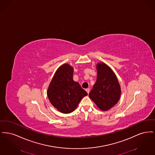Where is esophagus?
I'll return each instance as SVG.
<instances>
[{
	"mask_svg": "<svg viewBox=\"0 0 155 155\" xmlns=\"http://www.w3.org/2000/svg\"><path fill=\"white\" fill-rule=\"evenodd\" d=\"M86 91H87V92L88 93V94H89V92H90V89H89V88L86 89Z\"/></svg>",
	"mask_w": 155,
	"mask_h": 155,
	"instance_id": "esophagus-1",
	"label": "esophagus"
}]
</instances>
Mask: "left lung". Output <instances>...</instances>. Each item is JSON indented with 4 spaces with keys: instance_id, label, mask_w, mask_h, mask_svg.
<instances>
[{
    "instance_id": "obj_1",
    "label": "left lung",
    "mask_w": 155,
    "mask_h": 155,
    "mask_svg": "<svg viewBox=\"0 0 155 155\" xmlns=\"http://www.w3.org/2000/svg\"><path fill=\"white\" fill-rule=\"evenodd\" d=\"M97 79L89 96L102 110H109L118 102L121 88L114 72L103 63L97 64Z\"/></svg>"
}]
</instances>
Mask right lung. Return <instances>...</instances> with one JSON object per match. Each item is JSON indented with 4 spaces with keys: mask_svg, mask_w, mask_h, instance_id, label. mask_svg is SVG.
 <instances>
[{
    "mask_svg": "<svg viewBox=\"0 0 155 155\" xmlns=\"http://www.w3.org/2000/svg\"><path fill=\"white\" fill-rule=\"evenodd\" d=\"M74 69L68 64L59 67L54 75L47 91L52 105L63 113H71L81 99L88 95L77 82L73 80Z\"/></svg>",
    "mask_w": 155,
    "mask_h": 155,
    "instance_id": "add662e5",
    "label": "right lung"
}]
</instances>
